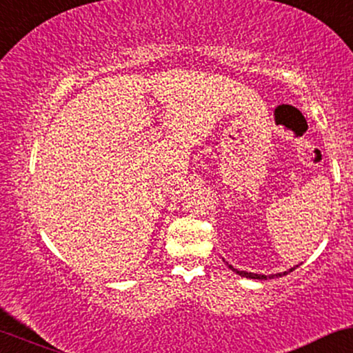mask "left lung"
Here are the masks:
<instances>
[{"instance_id": "left-lung-1", "label": "left lung", "mask_w": 353, "mask_h": 353, "mask_svg": "<svg viewBox=\"0 0 353 353\" xmlns=\"http://www.w3.org/2000/svg\"><path fill=\"white\" fill-rule=\"evenodd\" d=\"M298 265H295V267H292V269L290 270H287V272H283V274H270V275H262V274H252V272H246V270H238V269H233V267L230 265V269L233 270V272H236V274L238 275H241V276H246V279H256V280H267V279H275V276H282V275H287L288 272H293L296 269Z\"/></svg>"}]
</instances>
